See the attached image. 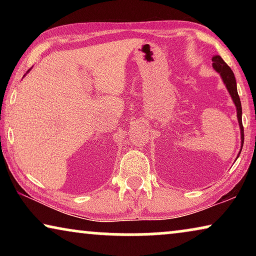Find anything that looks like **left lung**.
Wrapping results in <instances>:
<instances>
[{"instance_id":"1","label":"left lung","mask_w":256,"mask_h":256,"mask_svg":"<svg viewBox=\"0 0 256 256\" xmlns=\"http://www.w3.org/2000/svg\"><path fill=\"white\" fill-rule=\"evenodd\" d=\"M213 62V68L216 70V72L219 73L220 76H222L224 84L226 85V88L228 90V93L232 96V100L234 104L236 107V118H238V122H239L240 126V132H241V146H244V127H242V108H241V102H240V98L239 94H238V90H236V76H234V73L228 65L226 64L225 62L222 60V58L220 56H213L212 58ZM242 149V148H241ZM241 152V150H240ZM239 152V154H240Z\"/></svg>"}]
</instances>
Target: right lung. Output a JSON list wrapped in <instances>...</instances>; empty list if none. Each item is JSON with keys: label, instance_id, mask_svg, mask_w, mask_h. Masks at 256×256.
I'll return each mask as SVG.
<instances>
[{"label": "right lung", "instance_id": "1", "mask_svg": "<svg viewBox=\"0 0 256 256\" xmlns=\"http://www.w3.org/2000/svg\"><path fill=\"white\" fill-rule=\"evenodd\" d=\"M29 71H30V70H29Z\"/></svg>", "mask_w": 256, "mask_h": 256}]
</instances>
